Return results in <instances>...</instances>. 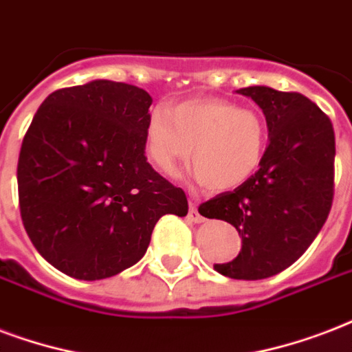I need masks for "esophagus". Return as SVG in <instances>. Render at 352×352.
Returning <instances> with one entry per match:
<instances>
[{
  "mask_svg": "<svg viewBox=\"0 0 352 352\" xmlns=\"http://www.w3.org/2000/svg\"><path fill=\"white\" fill-rule=\"evenodd\" d=\"M188 219H190V221H194V223H203V221H205V218H203V216L199 214V210H197V205H195L194 201H190Z\"/></svg>",
  "mask_w": 352,
  "mask_h": 352,
  "instance_id": "1",
  "label": "esophagus"
}]
</instances>
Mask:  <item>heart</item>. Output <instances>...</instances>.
<instances>
[{
	"label": "heart",
	"instance_id": "b5f03b06",
	"mask_svg": "<svg viewBox=\"0 0 352 352\" xmlns=\"http://www.w3.org/2000/svg\"><path fill=\"white\" fill-rule=\"evenodd\" d=\"M146 155L164 175H175L192 147L197 181L225 192L256 173L267 147V123L254 109L219 98L190 99L153 109L144 131Z\"/></svg>",
	"mask_w": 352,
	"mask_h": 352
}]
</instances>
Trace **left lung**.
<instances>
[{
    "label": "left lung",
    "instance_id": "8db88e82",
    "mask_svg": "<svg viewBox=\"0 0 352 352\" xmlns=\"http://www.w3.org/2000/svg\"><path fill=\"white\" fill-rule=\"evenodd\" d=\"M236 92L262 109L270 144L258 171L203 203L199 214L223 219L241 238L238 256L214 270L238 280H260L294 264L329 218L336 142L329 116L302 94L270 87Z\"/></svg>",
    "mask_w": 352,
    "mask_h": 352
}]
</instances>
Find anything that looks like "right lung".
Masks as SVG:
<instances>
[{
	"mask_svg": "<svg viewBox=\"0 0 352 352\" xmlns=\"http://www.w3.org/2000/svg\"><path fill=\"white\" fill-rule=\"evenodd\" d=\"M151 96L90 80L50 94L21 142L18 197L27 234L58 272L112 277L146 254L164 214H188L186 195L147 162Z\"/></svg>",
	"mask_w": 352,
	"mask_h": 352,
	"instance_id": "right-lung-1",
	"label": "right lung"
}]
</instances>
